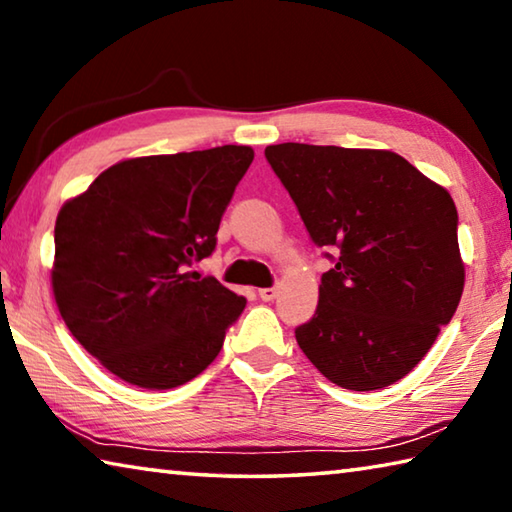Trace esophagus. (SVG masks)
<instances>
[{
  "label": "esophagus",
  "instance_id": "1",
  "mask_svg": "<svg viewBox=\"0 0 512 512\" xmlns=\"http://www.w3.org/2000/svg\"><path fill=\"white\" fill-rule=\"evenodd\" d=\"M277 296V287H268V289H259V298L271 302Z\"/></svg>",
  "mask_w": 512,
  "mask_h": 512
}]
</instances>
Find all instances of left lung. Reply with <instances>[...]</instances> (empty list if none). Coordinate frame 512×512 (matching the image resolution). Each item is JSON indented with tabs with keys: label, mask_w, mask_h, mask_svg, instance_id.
<instances>
[{
	"label": "left lung",
	"mask_w": 512,
	"mask_h": 512,
	"mask_svg": "<svg viewBox=\"0 0 512 512\" xmlns=\"http://www.w3.org/2000/svg\"><path fill=\"white\" fill-rule=\"evenodd\" d=\"M264 155L311 241L334 250L316 314L296 329L300 350L348 391L395 384L461 302L452 196L393 151L284 142Z\"/></svg>",
	"instance_id": "obj_1"
}]
</instances>
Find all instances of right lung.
<instances>
[{
  "label": "right lung",
  "mask_w": 512,
  "mask_h": 512,
  "mask_svg": "<svg viewBox=\"0 0 512 512\" xmlns=\"http://www.w3.org/2000/svg\"><path fill=\"white\" fill-rule=\"evenodd\" d=\"M255 151L146 155L112 164L60 207L51 287L76 341L126 384H187L223 348L246 298L189 271L216 230Z\"/></svg>",
  "instance_id": "add662e5"
}]
</instances>
